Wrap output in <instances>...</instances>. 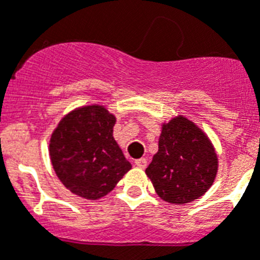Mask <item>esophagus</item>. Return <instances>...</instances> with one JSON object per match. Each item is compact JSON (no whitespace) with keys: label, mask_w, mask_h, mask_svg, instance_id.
Wrapping results in <instances>:
<instances>
[{"label":"esophagus","mask_w":260,"mask_h":260,"mask_svg":"<svg viewBox=\"0 0 260 260\" xmlns=\"http://www.w3.org/2000/svg\"><path fill=\"white\" fill-rule=\"evenodd\" d=\"M135 166L139 167V169H145L146 166H147V160L145 159V158H141V159H137L134 162Z\"/></svg>","instance_id":"1"}]
</instances>
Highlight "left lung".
Wrapping results in <instances>:
<instances>
[{
    "instance_id": "left-lung-1",
    "label": "left lung",
    "mask_w": 260,
    "mask_h": 260,
    "mask_svg": "<svg viewBox=\"0 0 260 260\" xmlns=\"http://www.w3.org/2000/svg\"><path fill=\"white\" fill-rule=\"evenodd\" d=\"M218 173V156L209 137L183 115L162 125L158 153L146 169L156 194L167 203L201 198Z\"/></svg>"
}]
</instances>
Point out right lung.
Returning <instances> with one entry per match:
<instances>
[{"instance_id":"add662e5","label":"right lung","mask_w":260,"mask_h":260,"mask_svg":"<svg viewBox=\"0 0 260 260\" xmlns=\"http://www.w3.org/2000/svg\"><path fill=\"white\" fill-rule=\"evenodd\" d=\"M115 121L105 106H82L62 118L51 134V165L73 194L96 201L132 169L113 137Z\"/></svg>"}]
</instances>
